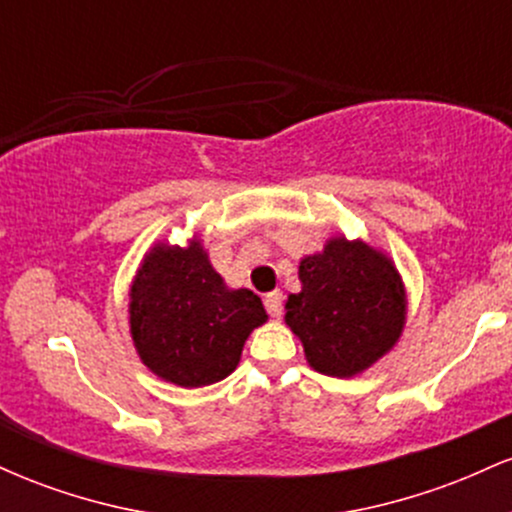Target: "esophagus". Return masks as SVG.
I'll return each instance as SVG.
<instances>
[{
    "mask_svg": "<svg viewBox=\"0 0 512 512\" xmlns=\"http://www.w3.org/2000/svg\"><path fill=\"white\" fill-rule=\"evenodd\" d=\"M264 308H267V313L272 317H281V313H284V293H267V296H264Z\"/></svg>",
    "mask_w": 512,
    "mask_h": 512,
    "instance_id": "obj_1",
    "label": "esophagus"
}]
</instances>
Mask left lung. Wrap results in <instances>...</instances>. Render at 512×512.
<instances>
[{
  "mask_svg": "<svg viewBox=\"0 0 512 512\" xmlns=\"http://www.w3.org/2000/svg\"><path fill=\"white\" fill-rule=\"evenodd\" d=\"M301 293L286 301V325L317 373L351 378L397 344L407 293L395 262L363 240H327L298 267Z\"/></svg>",
  "mask_w": 512,
  "mask_h": 512,
  "instance_id": "1",
  "label": "left lung"
}]
</instances>
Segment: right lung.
Here are the masks:
<instances>
[{"instance_id":"1","label":"right lung","mask_w":512,"mask_h":512,"mask_svg":"<svg viewBox=\"0 0 512 512\" xmlns=\"http://www.w3.org/2000/svg\"><path fill=\"white\" fill-rule=\"evenodd\" d=\"M267 322L260 296L228 289L197 236L156 243L129 289V332L151 373L180 387H204L236 370L245 339Z\"/></svg>"}]
</instances>
